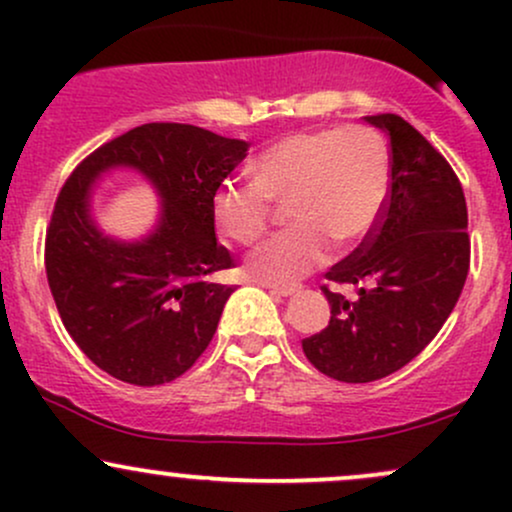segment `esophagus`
I'll return each mask as SVG.
<instances>
[{
    "instance_id": "obj_1",
    "label": "esophagus",
    "mask_w": 512,
    "mask_h": 512,
    "mask_svg": "<svg viewBox=\"0 0 512 512\" xmlns=\"http://www.w3.org/2000/svg\"><path fill=\"white\" fill-rule=\"evenodd\" d=\"M264 289H269L272 293H279V296H293V293H298L301 289L298 286H286V284H262Z\"/></svg>"
}]
</instances>
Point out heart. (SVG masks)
I'll return each instance as SVG.
<instances>
[{"instance_id": "1", "label": "heart", "mask_w": 512, "mask_h": 512, "mask_svg": "<svg viewBox=\"0 0 512 512\" xmlns=\"http://www.w3.org/2000/svg\"><path fill=\"white\" fill-rule=\"evenodd\" d=\"M250 185H223L211 216L223 238L257 243L272 221V204L289 202L291 231L248 260L264 284H291L370 231L387 192V156L366 127L305 129L281 137L252 161Z\"/></svg>"}]
</instances>
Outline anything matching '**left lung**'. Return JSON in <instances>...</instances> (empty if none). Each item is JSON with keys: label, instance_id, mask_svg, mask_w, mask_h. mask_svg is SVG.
I'll return each instance as SVG.
<instances>
[{"label": "left lung", "instance_id": "8db88e82", "mask_svg": "<svg viewBox=\"0 0 512 512\" xmlns=\"http://www.w3.org/2000/svg\"><path fill=\"white\" fill-rule=\"evenodd\" d=\"M390 137V187L363 243L322 286L330 325L303 339L308 361L342 383H373L426 349L455 308L469 272L467 202L450 163L399 115H368Z\"/></svg>", "mask_w": 512, "mask_h": 512}]
</instances>
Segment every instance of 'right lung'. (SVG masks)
<instances>
[{
    "label": "right lung",
    "instance_id": "1",
    "mask_svg": "<svg viewBox=\"0 0 512 512\" xmlns=\"http://www.w3.org/2000/svg\"><path fill=\"white\" fill-rule=\"evenodd\" d=\"M248 144L180 122L134 127L86 156L64 182L45 238L57 310L84 354L113 378L154 387L195 366L233 286L209 276L233 267L216 243L211 199ZM139 169L164 209L154 232L125 244L90 216V187L110 167Z\"/></svg>",
    "mask_w": 512,
    "mask_h": 512
}]
</instances>
